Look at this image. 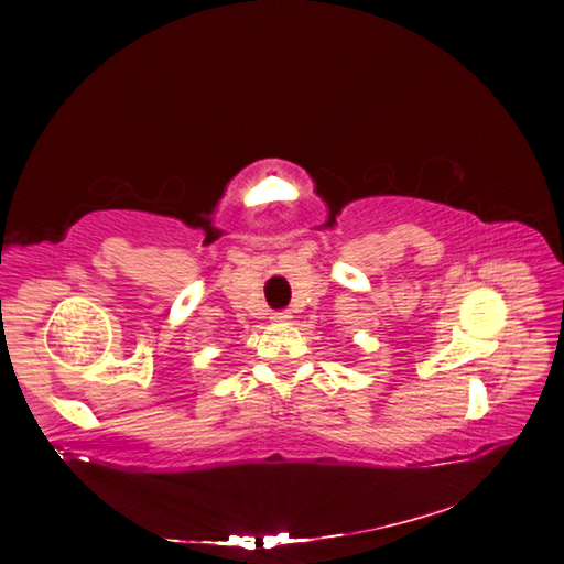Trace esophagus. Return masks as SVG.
Instances as JSON below:
<instances>
[{"instance_id": "esophagus-1", "label": "esophagus", "mask_w": 564, "mask_h": 564, "mask_svg": "<svg viewBox=\"0 0 564 564\" xmlns=\"http://www.w3.org/2000/svg\"><path fill=\"white\" fill-rule=\"evenodd\" d=\"M291 319H293V315H291V313H273V315H271V322H273V325H289Z\"/></svg>"}]
</instances>
